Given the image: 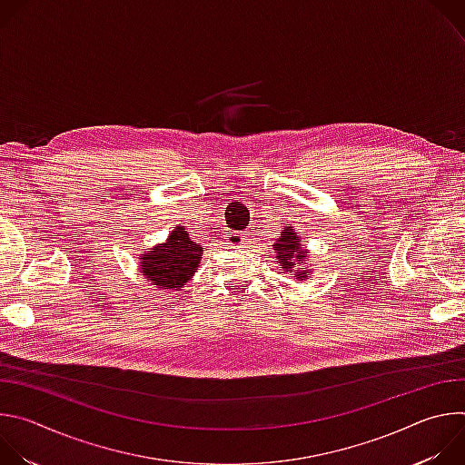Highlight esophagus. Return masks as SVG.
Wrapping results in <instances>:
<instances>
[{"mask_svg": "<svg viewBox=\"0 0 465 465\" xmlns=\"http://www.w3.org/2000/svg\"><path fill=\"white\" fill-rule=\"evenodd\" d=\"M228 242L233 244V246H241L244 242V233H239V232H232L228 235Z\"/></svg>", "mask_w": 465, "mask_h": 465, "instance_id": "obj_1", "label": "esophagus"}]
</instances>
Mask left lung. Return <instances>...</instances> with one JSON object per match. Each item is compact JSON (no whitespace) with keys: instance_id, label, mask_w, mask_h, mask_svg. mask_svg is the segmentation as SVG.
I'll list each match as a JSON object with an SVG mask.
<instances>
[{"instance_id":"obj_1","label":"left lung","mask_w":465,"mask_h":465,"mask_svg":"<svg viewBox=\"0 0 465 465\" xmlns=\"http://www.w3.org/2000/svg\"><path fill=\"white\" fill-rule=\"evenodd\" d=\"M274 250L278 252V259L282 269H285L287 272H296L294 278L302 280V278H309V271H300V262L307 261V252H300V241L296 237V233L292 232V226H287L282 232V237L278 242H274Z\"/></svg>"}]
</instances>
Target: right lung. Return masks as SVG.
Returning a JSON list of instances; mask_svg holds the SVG:
<instances>
[{
	"mask_svg": "<svg viewBox=\"0 0 465 465\" xmlns=\"http://www.w3.org/2000/svg\"><path fill=\"white\" fill-rule=\"evenodd\" d=\"M203 246L189 239L185 228L178 226L167 242L142 255V274L160 289L178 291L201 267Z\"/></svg>",
	"mask_w": 465,
	"mask_h": 465,
	"instance_id": "1",
	"label": "right lung"
}]
</instances>
